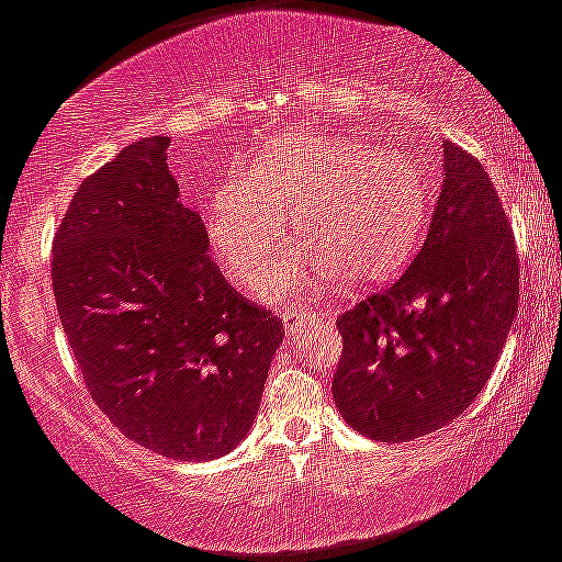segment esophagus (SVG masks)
Returning a JSON list of instances; mask_svg holds the SVG:
<instances>
[{
	"instance_id": "esophagus-1",
	"label": "esophagus",
	"mask_w": 562,
	"mask_h": 562,
	"mask_svg": "<svg viewBox=\"0 0 562 562\" xmlns=\"http://www.w3.org/2000/svg\"><path fill=\"white\" fill-rule=\"evenodd\" d=\"M281 317H284L286 330H295L297 323H301L303 317H308V308H303V306H286Z\"/></svg>"
}]
</instances>
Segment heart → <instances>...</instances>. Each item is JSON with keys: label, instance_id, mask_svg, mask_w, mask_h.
Returning <instances> with one entry per match:
<instances>
[{"label": "heart", "instance_id": "obj_1", "mask_svg": "<svg viewBox=\"0 0 562 562\" xmlns=\"http://www.w3.org/2000/svg\"><path fill=\"white\" fill-rule=\"evenodd\" d=\"M430 212L425 170L408 154L358 137L292 135L272 140L250 176L215 190L206 237L217 267L254 295L286 301L323 267L336 286H367L394 276L414 254ZM304 245L285 247L283 215Z\"/></svg>", "mask_w": 562, "mask_h": 562}]
</instances>
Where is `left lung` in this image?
<instances>
[{
	"label": "left lung",
	"mask_w": 562,
	"mask_h": 562,
	"mask_svg": "<svg viewBox=\"0 0 562 562\" xmlns=\"http://www.w3.org/2000/svg\"><path fill=\"white\" fill-rule=\"evenodd\" d=\"M518 254L483 165L445 146V184L414 265L336 317L341 419L375 441H411L474 403L516 323Z\"/></svg>",
	"instance_id": "obj_1"
}]
</instances>
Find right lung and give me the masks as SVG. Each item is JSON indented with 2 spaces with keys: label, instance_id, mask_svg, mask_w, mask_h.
<instances>
[{
  "label": "right lung",
  "instance_id": "right-lung-1",
  "mask_svg": "<svg viewBox=\"0 0 562 562\" xmlns=\"http://www.w3.org/2000/svg\"><path fill=\"white\" fill-rule=\"evenodd\" d=\"M168 146L143 137L79 184L52 243V290L101 414L146 450L212 461L254 425L284 323L223 278Z\"/></svg>",
  "mask_w": 562,
  "mask_h": 562
}]
</instances>
